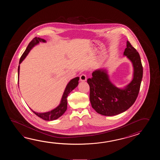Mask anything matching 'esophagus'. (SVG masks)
<instances>
[{
	"label": "esophagus",
	"mask_w": 160,
	"mask_h": 160,
	"mask_svg": "<svg viewBox=\"0 0 160 160\" xmlns=\"http://www.w3.org/2000/svg\"><path fill=\"white\" fill-rule=\"evenodd\" d=\"M86 79H87V77L85 74H82L80 76V81H86Z\"/></svg>",
	"instance_id": "esophagus-1"
}]
</instances>
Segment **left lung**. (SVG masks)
Instances as JSON below:
<instances>
[{"mask_svg":"<svg viewBox=\"0 0 160 160\" xmlns=\"http://www.w3.org/2000/svg\"><path fill=\"white\" fill-rule=\"evenodd\" d=\"M133 63V80L124 89L112 83L105 70H97L87 82L90 86V101L97 112L106 116L117 115L133 105L139 93L143 76V68L139 53L127 41L123 52Z\"/></svg>","mask_w":160,"mask_h":160,"instance_id":"obj_1","label":"left lung"}]
</instances>
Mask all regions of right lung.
I'll use <instances>...</instances> for the list:
<instances>
[{"label": "right lung", "mask_w": 160, "mask_h": 160, "mask_svg": "<svg viewBox=\"0 0 160 160\" xmlns=\"http://www.w3.org/2000/svg\"><path fill=\"white\" fill-rule=\"evenodd\" d=\"M40 42H45L46 41L43 39H42L40 38L35 37L31 41L28 45L27 46V48L24 51L23 54L21 56V59L19 61V64L22 62L23 61V60L27 56L28 52L30 51L31 49L33 48L35 45L39 43ZM18 75H19V66H18ZM79 79V77H76L75 78L72 79L69 82V83L65 88V92L62 96V98L60 105L55 109L51 110L50 112H44V113H38V112H35L34 111H32L31 109V110L38 117H40L42 119L46 120V121H52V120L57 119L59 117L62 116L66 111L67 106H68V100H67L68 97V94H70V92H72V90H74L78 85Z\"/></svg>", "instance_id": "1"}]
</instances>
